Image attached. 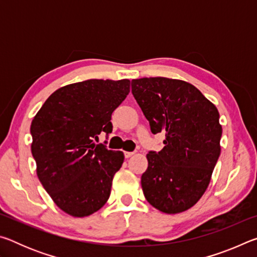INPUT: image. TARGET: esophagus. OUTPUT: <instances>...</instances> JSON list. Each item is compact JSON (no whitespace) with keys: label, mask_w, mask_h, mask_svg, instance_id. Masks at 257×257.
Returning a JSON list of instances; mask_svg holds the SVG:
<instances>
[{"label":"esophagus","mask_w":257,"mask_h":257,"mask_svg":"<svg viewBox=\"0 0 257 257\" xmlns=\"http://www.w3.org/2000/svg\"><path fill=\"white\" fill-rule=\"evenodd\" d=\"M134 155V152H124V156L125 158H130V156H133Z\"/></svg>","instance_id":"1"}]
</instances>
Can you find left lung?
<instances>
[{
  "label": "left lung",
  "instance_id": "obj_1",
  "mask_svg": "<svg viewBox=\"0 0 257 257\" xmlns=\"http://www.w3.org/2000/svg\"><path fill=\"white\" fill-rule=\"evenodd\" d=\"M132 93L164 147L150 151L142 188L151 205L175 214L198 202L220 156L219 112L196 87L164 77L132 80Z\"/></svg>",
  "mask_w": 257,
  "mask_h": 257
}]
</instances>
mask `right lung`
Instances as JSON below:
<instances>
[{
  "instance_id": "1",
  "label": "right lung",
  "mask_w": 257,
  "mask_h": 257,
  "mask_svg": "<svg viewBox=\"0 0 257 257\" xmlns=\"http://www.w3.org/2000/svg\"><path fill=\"white\" fill-rule=\"evenodd\" d=\"M130 92V80L89 79L61 87L30 125L32 154L44 189L72 216L98 211L123 163L121 151L95 144L112 132L111 115Z\"/></svg>"
}]
</instances>
